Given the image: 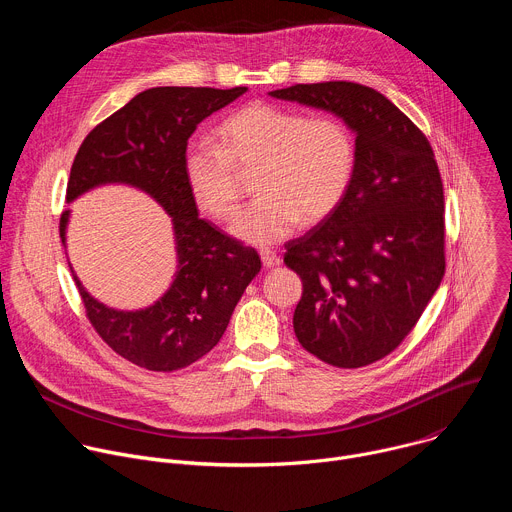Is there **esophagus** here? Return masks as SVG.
Listing matches in <instances>:
<instances>
[{
	"instance_id": "1",
	"label": "esophagus",
	"mask_w": 512,
	"mask_h": 512,
	"mask_svg": "<svg viewBox=\"0 0 512 512\" xmlns=\"http://www.w3.org/2000/svg\"><path fill=\"white\" fill-rule=\"evenodd\" d=\"M261 261H263V267H267V269H271V267L279 265V257H277V253H273V251H269V249L261 251Z\"/></svg>"
}]
</instances>
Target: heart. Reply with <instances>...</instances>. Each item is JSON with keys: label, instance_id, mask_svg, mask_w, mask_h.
Masks as SVG:
<instances>
[{"label": "heart", "instance_id": "b5f03b06", "mask_svg": "<svg viewBox=\"0 0 512 512\" xmlns=\"http://www.w3.org/2000/svg\"><path fill=\"white\" fill-rule=\"evenodd\" d=\"M212 141H190L182 168L190 196L216 221L239 208L241 176L255 172L259 198L231 227L251 245L285 239L302 221L316 225L342 204L356 172V139L334 115L306 117L253 103L227 117Z\"/></svg>", "mask_w": 512, "mask_h": 512}]
</instances>
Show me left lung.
<instances>
[{
  "mask_svg": "<svg viewBox=\"0 0 512 512\" xmlns=\"http://www.w3.org/2000/svg\"><path fill=\"white\" fill-rule=\"evenodd\" d=\"M336 113L356 133V172L342 204L285 245L302 277L300 344L338 369L391 354L415 328L446 271L444 184L423 131L385 95L330 81L271 91Z\"/></svg>",
  "mask_w": 512,
  "mask_h": 512,
  "instance_id": "1",
  "label": "left lung"
}]
</instances>
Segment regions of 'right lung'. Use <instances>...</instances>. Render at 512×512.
Returning <instances> with one entry per match:
<instances>
[{"instance_id": "right-lung-1", "label": "right lung", "mask_w": 512, "mask_h": 512, "mask_svg": "<svg viewBox=\"0 0 512 512\" xmlns=\"http://www.w3.org/2000/svg\"><path fill=\"white\" fill-rule=\"evenodd\" d=\"M247 87H156L135 95L81 143L70 168L66 202L111 182L135 186L172 216L178 271L150 308L103 306L75 277L85 312L103 342L141 369L170 373L210 352L223 338L245 287L261 269L253 247L198 218L182 158L196 125L241 97ZM68 210L60 214V239Z\"/></svg>"}]
</instances>
